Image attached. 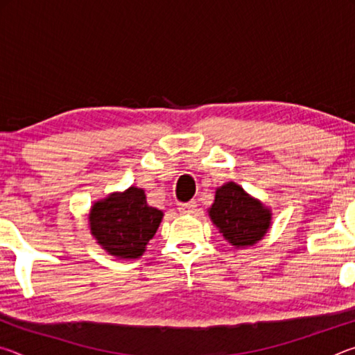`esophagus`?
I'll return each instance as SVG.
<instances>
[{
    "label": "esophagus",
    "mask_w": 355,
    "mask_h": 355,
    "mask_svg": "<svg viewBox=\"0 0 355 355\" xmlns=\"http://www.w3.org/2000/svg\"><path fill=\"white\" fill-rule=\"evenodd\" d=\"M178 211L183 214H194L197 211V203L196 202L178 203Z\"/></svg>",
    "instance_id": "esophagus-1"
}]
</instances>
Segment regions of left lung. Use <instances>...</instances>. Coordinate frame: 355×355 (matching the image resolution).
I'll use <instances>...</instances> for the list:
<instances>
[{
  "mask_svg": "<svg viewBox=\"0 0 355 355\" xmlns=\"http://www.w3.org/2000/svg\"><path fill=\"white\" fill-rule=\"evenodd\" d=\"M209 218L227 241L236 248L260 241L271 224V211L233 182L216 191Z\"/></svg>",
  "mask_w": 355,
  "mask_h": 355,
  "instance_id": "obj_1",
  "label": "left lung"
}]
</instances>
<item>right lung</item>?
Masks as SVG:
<instances>
[{
    "mask_svg": "<svg viewBox=\"0 0 355 355\" xmlns=\"http://www.w3.org/2000/svg\"><path fill=\"white\" fill-rule=\"evenodd\" d=\"M161 219L163 211L148 207L144 191L135 186L97 202L89 216L97 243L111 255L122 258L141 257Z\"/></svg>",
    "mask_w": 355,
    "mask_h": 355,
    "instance_id": "obj_1",
    "label": "right lung"
}]
</instances>
